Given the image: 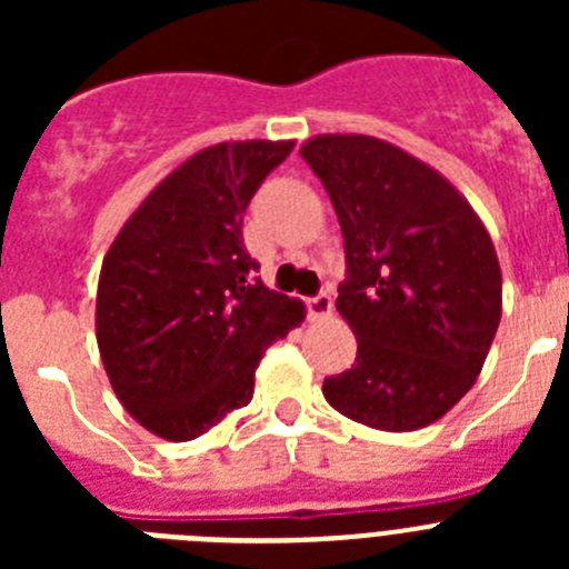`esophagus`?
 <instances>
[{
  "mask_svg": "<svg viewBox=\"0 0 569 569\" xmlns=\"http://www.w3.org/2000/svg\"><path fill=\"white\" fill-rule=\"evenodd\" d=\"M308 313L310 319H328V316H333V299H330L328 293H319L313 296V299H308Z\"/></svg>",
  "mask_w": 569,
  "mask_h": 569,
  "instance_id": "esophagus-1",
  "label": "esophagus"
}]
</instances>
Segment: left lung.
<instances>
[{"mask_svg":"<svg viewBox=\"0 0 569 569\" xmlns=\"http://www.w3.org/2000/svg\"><path fill=\"white\" fill-rule=\"evenodd\" d=\"M299 153L339 216L350 276L336 310L359 341L321 393L376 430L433 425L476 385L501 321L490 233L439 170L385 139L319 133Z\"/></svg>","mask_w":569,"mask_h":569,"instance_id":"left-lung-1","label":"left lung"}]
</instances>
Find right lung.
Returning a JSON list of instances; mask_svg holds the SVG:
<instances>
[{
    "label": "right lung",
    "instance_id": "add662e5",
    "mask_svg": "<svg viewBox=\"0 0 569 569\" xmlns=\"http://www.w3.org/2000/svg\"><path fill=\"white\" fill-rule=\"evenodd\" d=\"M293 139L219 142L156 184L110 241L97 345L116 399L144 430L199 439L253 399L261 353L305 321L270 290L241 241V216Z\"/></svg>",
    "mask_w": 569,
    "mask_h": 569
}]
</instances>
